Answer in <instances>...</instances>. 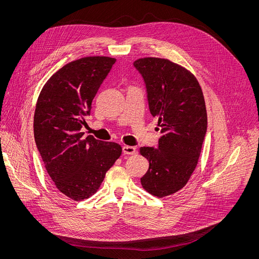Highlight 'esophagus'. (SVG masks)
<instances>
[{"mask_svg": "<svg viewBox=\"0 0 259 259\" xmlns=\"http://www.w3.org/2000/svg\"><path fill=\"white\" fill-rule=\"evenodd\" d=\"M137 152V149L131 146H124L122 147V153L124 154H128V155H132Z\"/></svg>", "mask_w": 259, "mask_h": 259, "instance_id": "obj_1", "label": "esophagus"}]
</instances>
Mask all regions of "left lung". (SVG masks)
Listing matches in <instances>:
<instances>
[{
	"label": "left lung",
	"instance_id": "left-lung-1",
	"mask_svg": "<svg viewBox=\"0 0 259 259\" xmlns=\"http://www.w3.org/2000/svg\"><path fill=\"white\" fill-rule=\"evenodd\" d=\"M134 66L144 77L149 108L161 132L157 149H140L149 161L141 183L147 192L161 198L183 189L197 166L207 132L206 103L198 80L182 65L144 58Z\"/></svg>",
	"mask_w": 259,
	"mask_h": 259
}]
</instances>
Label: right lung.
Here are the masks:
<instances>
[{
  "instance_id": "1",
  "label": "right lung",
  "mask_w": 259,
  "mask_h": 259,
  "mask_svg": "<svg viewBox=\"0 0 259 259\" xmlns=\"http://www.w3.org/2000/svg\"><path fill=\"white\" fill-rule=\"evenodd\" d=\"M86 57L63 66L39 92L33 117L34 140L47 173L60 192L75 201L92 196L121 154L113 142L84 138L92 100L115 63Z\"/></svg>"
}]
</instances>
